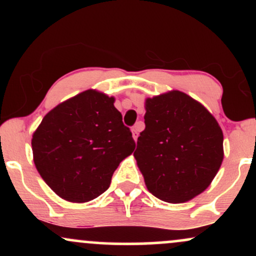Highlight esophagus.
<instances>
[{
    "label": "esophagus",
    "mask_w": 256,
    "mask_h": 256,
    "mask_svg": "<svg viewBox=\"0 0 256 256\" xmlns=\"http://www.w3.org/2000/svg\"><path fill=\"white\" fill-rule=\"evenodd\" d=\"M140 125H142V122H137L136 125L132 128V136H134V140H137V137H138V132H140Z\"/></svg>",
    "instance_id": "obj_1"
}]
</instances>
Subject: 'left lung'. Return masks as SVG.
<instances>
[{
	"instance_id": "obj_1",
	"label": "left lung",
	"mask_w": 256,
	"mask_h": 256,
	"mask_svg": "<svg viewBox=\"0 0 256 256\" xmlns=\"http://www.w3.org/2000/svg\"><path fill=\"white\" fill-rule=\"evenodd\" d=\"M144 124L134 156L149 192L170 204L204 192L224 158V136L212 114L174 90L146 100Z\"/></svg>"
}]
</instances>
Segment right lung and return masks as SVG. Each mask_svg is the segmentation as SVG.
I'll list each match as a JSON object with an SVG mask.
<instances>
[{"label":"right lung","mask_w":256,"mask_h":256,"mask_svg":"<svg viewBox=\"0 0 256 256\" xmlns=\"http://www.w3.org/2000/svg\"><path fill=\"white\" fill-rule=\"evenodd\" d=\"M31 144L43 180L60 198L78 204L104 194L119 164L136 148L114 98L96 90L49 112Z\"/></svg>","instance_id":"right-lung-1"}]
</instances>
